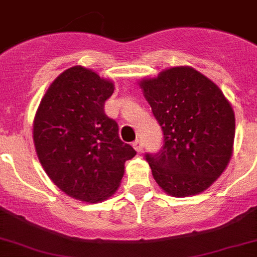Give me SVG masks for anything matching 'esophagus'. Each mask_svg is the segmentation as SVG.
<instances>
[{
    "label": "esophagus",
    "mask_w": 257,
    "mask_h": 257,
    "mask_svg": "<svg viewBox=\"0 0 257 257\" xmlns=\"http://www.w3.org/2000/svg\"><path fill=\"white\" fill-rule=\"evenodd\" d=\"M133 147H134V149L136 150V152H141V150H143V141L141 140H136V141H134L133 143Z\"/></svg>",
    "instance_id": "obj_1"
}]
</instances>
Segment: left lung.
Masks as SVG:
<instances>
[{"mask_svg":"<svg viewBox=\"0 0 257 257\" xmlns=\"http://www.w3.org/2000/svg\"><path fill=\"white\" fill-rule=\"evenodd\" d=\"M139 85L164 135L161 152L145 154L154 180L175 197L205 191L232 157V105L211 80L188 66L164 70Z\"/></svg>","mask_w":257,"mask_h":257,"instance_id":"1","label":"left lung"}]
</instances>
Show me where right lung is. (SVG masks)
I'll list each match as a JSON object with an SVG mask.
<instances>
[{
	"instance_id": "1",
	"label": "right lung",
	"mask_w": 257,
	"mask_h": 257,
	"mask_svg": "<svg viewBox=\"0 0 257 257\" xmlns=\"http://www.w3.org/2000/svg\"><path fill=\"white\" fill-rule=\"evenodd\" d=\"M113 90L112 81L74 66L52 82L35 113L38 159L52 182L81 201L112 196L123 177L124 162L136 155L104 112Z\"/></svg>"
}]
</instances>
